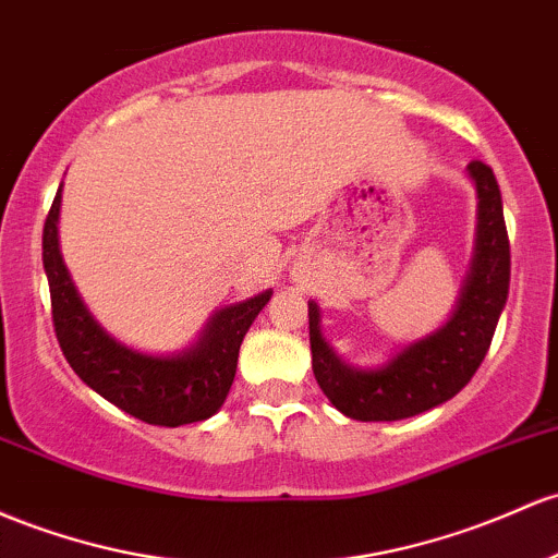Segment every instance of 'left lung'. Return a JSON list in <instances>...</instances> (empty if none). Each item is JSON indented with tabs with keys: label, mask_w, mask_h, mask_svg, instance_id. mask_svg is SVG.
<instances>
[{
	"label": "left lung",
	"mask_w": 558,
	"mask_h": 558,
	"mask_svg": "<svg viewBox=\"0 0 558 558\" xmlns=\"http://www.w3.org/2000/svg\"><path fill=\"white\" fill-rule=\"evenodd\" d=\"M480 195V228L471 275L456 315L428 339L410 344L381 371L349 368L320 336V312L310 302L312 371L323 395L341 413L357 421H400L456 397L485 360L504 312L511 280V243L504 201L493 169L469 163Z\"/></svg>",
	"instance_id": "left-lung-1"
}]
</instances>
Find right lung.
<instances>
[{
    "label": "right lung",
    "mask_w": 558,
    "mask_h": 558,
    "mask_svg": "<svg viewBox=\"0 0 558 558\" xmlns=\"http://www.w3.org/2000/svg\"><path fill=\"white\" fill-rule=\"evenodd\" d=\"M58 211L60 190L45 219L41 259L50 283L54 336L76 376L116 408L153 426L195 424L217 413L235 378L243 336L272 291L219 310L187 352L174 357L132 352L92 320L73 289L58 248Z\"/></svg>",
    "instance_id": "1"
}]
</instances>
